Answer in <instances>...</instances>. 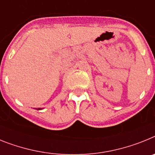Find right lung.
Instances as JSON below:
<instances>
[{"mask_svg":"<svg viewBox=\"0 0 155 155\" xmlns=\"http://www.w3.org/2000/svg\"><path fill=\"white\" fill-rule=\"evenodd\" d=\"M40 108H38V110H40Z\"/></svg>","mask_w":155,"mask_h":155,"instance_id":"obj_1","label":"right lung"}]
</instances>
